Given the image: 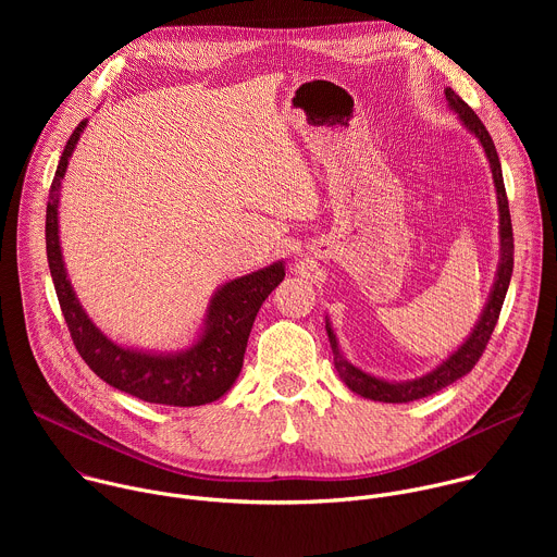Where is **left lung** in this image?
<instances>
[{
  "instance_id": "left-lung-1",
  "label": "left lung",
  "mask_w": 557,
  "mask_h": 557,
  "mask_svg": "<svg viewBox=\"0 0 557 557\" xmlns=\"http://www.w3.org/2000/svg\"><path fill=\"white\" fill-rule=\"evenodd\" d=\"M445 101L447 108L458 116V121L465 125V129L469 134L475 136L485 149V156L490 161V170H492V178H494V187H496V200H498V235H500V260H498V269H496V277H494V286L490 290V297L485 301V308L479 317V322L471 329V333L467 335V339L447 357L443 359L436 368H432L428 374L417 376V379H408V381H389V379H381L374 376L357 366H352L337 342V335L331 326V320L326 317V333H329V342L333 348V357H335V370L339 374V379L355 392L366 396V399L372 401H383V404H410L417 399H423V396H430L447 385H451L454 381H458L460 376H465L467 372H471V368L475 366V361L481 359L494 329L498 322V314L511 282V271H513V228H511V215H509V202H507V194H505V181H503V168H500V158L496 151V145L487 132V127L483 125V121L475 116V112L451 90L445 88Z\"/></svg>"
}]
</instances>
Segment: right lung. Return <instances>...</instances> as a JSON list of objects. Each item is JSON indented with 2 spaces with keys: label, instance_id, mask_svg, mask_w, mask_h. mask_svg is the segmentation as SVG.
<instances>
[{
  "label": "right lung",
  "instance_id": "right-lung-1",
  "mask_svg": "<svg viewBox=\"0 0 557 557\" xmlns=\"http://www.w3.org/2000/svg\"><path fill=\"white\" fill-rule=\"evenodd\" d=\"M88 121L72 132L57 165L46 207V253L70 337L90 370L112 387L147 404L191 408L218 401L240 376L256 314L284 280L282 260L224 282L211 295L205 320L183 350H143L112 342L78 301L65 271L59 240L61 181Z\"/></svg>",
  "mask_w": 557,
  "mask_h": 557
}]
</instances>
